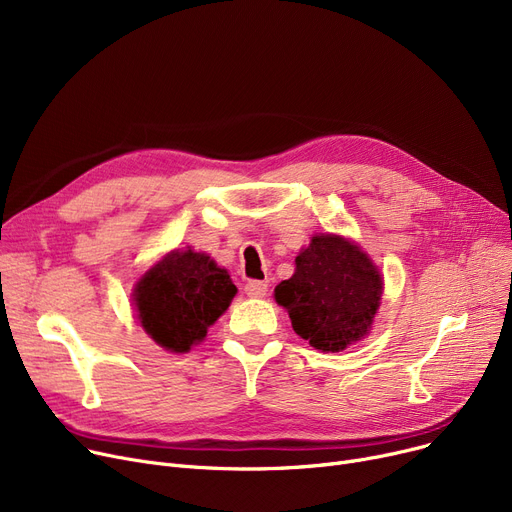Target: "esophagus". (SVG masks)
Instances as JSON below:
<instances>
[{"mask_svg": "<svg viewBox=\"0 0 512 512\" xmlns=\"http://www.w3.org/2000/svg\"><path fill=\"white\" fill-rule=\"evenodd\" d=\"M245 292L249 294L251 299H261L267 294V284L261 282V280H251L245 284Z\"/></svg>", "mask_w": 512, "mask_h": 512, "instance_id": "1", "label": "esophagus"}]
</instances>
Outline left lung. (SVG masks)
<instances>
[{
    "mask_svg": "<svg viewBox=\"0 0 512 512\" xmlns=\"http://www.w3.org/2000/svg\"><path fill=\"white\" fill-rule=\"evenodd\" d=\"M294 263L292 278L274 290L294 332L324 353H340L369 334L384 280L357 242L315 234Z\"/></svg>",
    "mask_w": 512,
    "mask_h": 512,
    "instance_id": "obj_1",
    "label": "left lung"
}]
</instances>
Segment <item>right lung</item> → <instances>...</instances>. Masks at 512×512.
<instances>
[{"mask_svg":"<svg viewBox=\"0 0 512 512\" xmlns=\"http://www.w3.org/2000/svg\"><path fill=\"white\" fill-rule=\"evenodd\" d=\"M236 294L224 267L193 249L172 251L143 274L132 292L143 330L170 353H188Z\"/></svg>","mask_w":512,"mask_h":512,"instance_id":"add662e5","label":"right lung"}]
</instances>
